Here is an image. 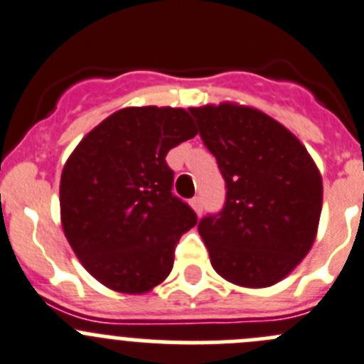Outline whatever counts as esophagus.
<instances>
[{
  "mask_svg": "<svg viewBox=\"0 0 364 364\" xmlns=\"http://www.w3.org/2000/svg\"><path fill=\"white\" fill-rule=\"evenodd\" d=\"M190 205H192L193 212L198 213V215H201V212H203V201H201V198H193L192 201H190Z\"/></svg>",
  "mask_w": 364,
  "mask_h": 364,
  "instance_id": "esophagus-1",
  "label": "esophagus"
}]
</instances>
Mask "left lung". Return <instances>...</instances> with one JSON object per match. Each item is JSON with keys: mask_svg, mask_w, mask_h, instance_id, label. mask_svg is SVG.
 <instances>
[{"mask_svg": "<svg viewBox=\"0 0 364 364\" xmlns=\"http://www.w3.org/2000/svg\"><path fill=\"white\" fill-rule=\"evenodd\" d=\"M226 181V203L199 220L213 269L250 289L284 280L312 247L323 203L314 159L262 111L223 102L190 107Z\"/></svg>", "mask_w": 364, "mask_h": 364, "instance_id": "8db88e82", "label": "left lung"}]
</instances>
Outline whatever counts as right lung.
Masks as SVG:
<instances>
[{
  "label": "right lung",
  "mask_w": 364,
  "mask_h": 364,
  "mask_svg": "<svg viewBox=\"0 0 364 364\" xmlns=\"http://www.w3.org/2000/svg\"><path fill=\"white\" fill-rule=\"evenodd\" d=\"M198 134L181 107H124L75 147L60 176V223L87 273L124 294H144L174 266V247L198 224L172 193L166 152Z\"/></svg>",
  "instance_id": "right-lung-1"
}]
</instances>
